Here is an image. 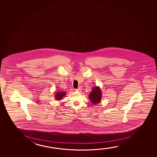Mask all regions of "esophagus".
<instances>
[{"mask_svg":"<svg viewBox=\"0 0 157 157\" xmlns=\"http://www.w3.org/2000/svg\"><path fill=\"white\" fill-rule=\"evenodd\" d=\"M82 90V86H79L78 89H76L75 90H77L78 92H80Z\"/></svg>","mask_w":157,"mask_h":157,"instance_id":"obj_1","label":"esophagus"}]
</instances>
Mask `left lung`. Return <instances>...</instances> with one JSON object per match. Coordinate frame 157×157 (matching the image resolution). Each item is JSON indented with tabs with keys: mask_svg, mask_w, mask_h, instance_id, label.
I'll return each mask as SVG.
<instances>
[{
	"mask_svg": "<svg viewBox=\"0 0 157 157\" xmlns=\"http://www.w3.org/2000/svg\"><path fill=\"white\" fill-rule=\"evenodd\" d=\"M89 99L93 105H96L101 102L102 99V92L99 86H95L88 95Z\"/></svg>",
	"mask_w": 157,
	"mask_h": 157,
	"instance_id": "obj_1",
	"label": "left lung"
}]
</instances>
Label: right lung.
Returning a JSON list of instances; mask_svg holds the SVG:
<instances>
[{
	"mask_svg": "<svg viewBox=\"0 0 157 157\" xmlns=\"http://www.w3.org/2000/svg\"><path fill=\"white\" fill-rule=\"evenodd\" d=\"M55 99L57 101H59L63 99V98L65 97V94H67V93L65 92H60V91H58L55 93Z\"/></svg>",
	"mask_w": 157,
	"mask_h": 157,
	"instance_id": "obj_1",
	"label": "right lung"
}]
</instances>
